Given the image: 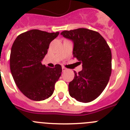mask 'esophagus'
I'll list each match as a JSON object with an SVG mask.
<instances>
[{"mask_svg":"<svg viewBox=\"0 0 130 130\" xmlns=\"http://www.w3.org/2000/svg\"><path fill=\"white\" fill-rule=\"evenodd\" d=\"M62 72H66V71L68 70L66 68L64 67V66H62Z\"/></svg>","mask_w":130,"mask_h":130,"instance_id":"34e87169","label":"esophagus"}]
</instances>
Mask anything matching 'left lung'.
I'll return each instance as SVG.
<instances>
[{"label":"left lung","mask_w":130,"mask_h":130,"mask_svg":"<svg viewBox=\"0 0 130 130\" xmlns=\"http://www.w3.org/2000/svg\"><path fill=\"white\" fill-rule=\"evenodd\" d=\"M60 34L73 41V57L83 66L81 72H74V79L69 83V94L78 102L94 100L104 91L111 76L109 46L100 33L87 28L64 30Z\"/></svg>","instance_id":"obj_1"}]
</instances>
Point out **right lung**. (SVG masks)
I'll use <instances>...</instances> for the list:
<instances>
[{"label": "right lung", "instance_id": "1", "mask_svg": "<svg viewBox=\"0 0 130 130\" xmlns=\"http://www.w3.org/2000/svg\"><path fill=\"white\" fill-rule=\"evenodd\" d=\"M58 34L59 32L30 30L19 34L12 45L11 75L21 92L32 100L42 101L50 97L61 75L60 64L51 68L42 64L49 44Z\"/></svg>", "mask_w": 130, "mask_h": 130}]
</instances>
